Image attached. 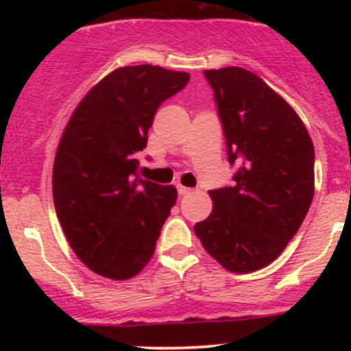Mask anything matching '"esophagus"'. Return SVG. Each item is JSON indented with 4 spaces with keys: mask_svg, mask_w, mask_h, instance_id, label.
Returning a JSON list of instances; mask_svg holds the SVG:
<instances>
[{
    "mask_svg": "<svg viewBox=\"0 0 351 351\" xmlns=\"http://www.w3.org/2000/svg\"><path fill=\"white\" fill-rule=\"evenodd\" d=\"M191 191H193L191 188L181 186V184H178V193H180V196H186V195H189V193H191Z\"/></svg>",
    "mask_w": 351,
    "mask_h": 351,
    "instance_id": "1",
    "label": "esophagus"
}]
</instances>
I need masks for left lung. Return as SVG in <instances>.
<instances>
[{"label":"left lung","mask_w":351,"mask_h":351,"mask_svg":"<svg viewBox=\"0 0 351 351\" xmlns=\"http://www.w3.org/2000/svg\"><path fill=\"white\" fill-rule=\"evenodd\" d=\"M215 90L232 186L213 189V211L195 224L211 257L245 274L276 261L299 231L313 199L315 152L297 112L243 67L204 71Z\"/></svg>","instance_id":"obj_1"}]
</instances>
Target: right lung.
<instances>
[{
  "mask_svg": "<svg viewBox=\"0 0 351 351\" xmlns=\"http://www.w3.org/2000/svg\"><path fill=\"white\" fill-rule=\"evenodd\" d=\"M188 72L119 67L80 100L52 168L58 219L75 256L99 276L130 279L152 259L176 188L136 176L158 107L188 84Z\"/></svg>",
  "mask_w": 351,
  "mask_h": 351,
  "instance_id": "obj_1",
  "label": "right lung"
}]
</instances>
